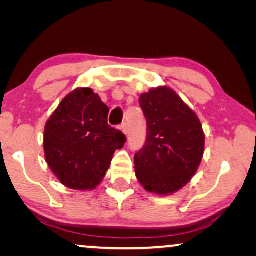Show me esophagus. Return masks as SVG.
Returning a JSON list of instances; mask_svg holds the SVG:
<instances>
[{
    "instance_id": "34e87169",
    "label": "esophagus",
    "mask_w": 256,
    "mask_h": 256,
    "mask_svg": "<svg viewBox=\"0 0 256 256\" xmlns=\"http://www.w3.org/2000/svg\"><path fill=\"white\" fill-rule=\"evenodd\" d=\"M120 129H121V132H124V134H126V135L128 134V124H122L120 126Z\"/></svg>"
}]
</instances>
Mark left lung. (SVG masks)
Returning <instances> with one entry per match:
<instances>
[{
  "label": "left lung",
  "mask_w": 256,
  "mask_h": 256,
  "mask_svg": "<svg viewBox=\"0 0 256 256\" xmlns=\"http://www.w3.org/2000/svg\"><path fill=\"white\" fill-rule=\"evenodd\" d=\"M146 120V144L135 154L136 177L146 191L174 194L197 172L205 135L197 114L166 86L140 96Z\"/></svg>",
  "instance_id": "1"
}]
</instances>
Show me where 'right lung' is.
<instances>
[{"instance_id": "add662e5", "label": "right lung", "mask_w": 256, "mask_h": 256, "mask_svg": "<svg viewBox=\"0 0 256 256\" xmlns=\"http://www.w3.org/2000/svg\"><path fill=\"white\" fill-rule=\"evenodd\" d=\"M110 108L90 88H76L45 124V160L66 188L93 190L104 180L116 149L127 141L108 124Z\"/></svg>"}]
</instances>
